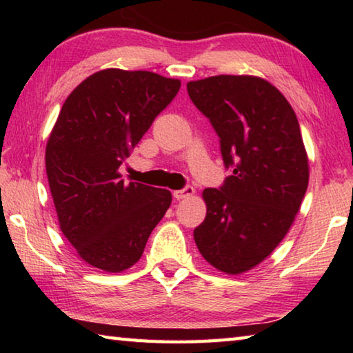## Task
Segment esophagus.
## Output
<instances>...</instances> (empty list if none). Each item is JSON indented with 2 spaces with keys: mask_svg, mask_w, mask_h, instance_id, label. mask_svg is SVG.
Masks as SVG:
<instances>
[{
  "mask_svg": "<svg viewBox=\"0 0 353 353\" xmlns=\"http://www.w3.org/2000/svg\"><path fill=\"white\" fill-rule=\"evenodd\" d=\"M174 198L179 201V199H185V198H190V196L194 194V188L190 187V185H187V187H183L182 190H176L174 193Z\"/></svg>",
  "mask_w": 353,
  "mask_h": 353,
  "instance_id": "34e87169",
  "label": "esophagus"
}]
</instances>
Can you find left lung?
<instances>
[{
    "mask_svg": "<svg viewBox=\"0 0 353 353\" xmlns=\"http://www.w3.org/2000/svg\"><path fill=\"white\" fill-rule=\"evenodd\" d=\"M193 104L210 119L232 174L205 188L204 223L194 229L202 256L225 274H241L276 249L308 187V157L294 110L256 76L191 81Z\"/></svg>",
    "mask_w": 353,
    "mask_h": 353,
    "instance_id": "obj_1",
    "label": "left lung"
}]
</instances>
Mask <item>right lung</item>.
<instances>
[{"label": "right lung", "instance_id": "1", "mask_svg": "<svg viewBox=\"0 0 353 353\" xmlns=\"http://www.w3.org/2000/svg\"><path fill=\"white\" fill-rule=\"evenodd\" d=\"M181 88L151 71L101 70L62 105L46 145L59 225L83 261L121 272L140 260L171 193L119 174L130 151Z\"/></svg>", "mask_w": 353, "mask_h": 353}]
</instances>
